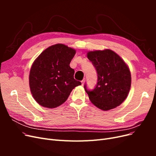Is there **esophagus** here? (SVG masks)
I'll use <instances>...</instances> for the list:
<instances>
[{"label": "esophagus", "instance_id": "34e87169", "mask_svg": "<svg viewBox=\"0 0 156 156\" xmlns=\"http://www.w3.org/2000/svg\"><path fill=\"white\" fill-rule=\"evenodd\" d=\"M84 82H85V79H84L83 80H82V81H81V84H82V85H83V84H84Z\"/></svg>", "mask_w": 156, "mask_h": 156}]
</instances>
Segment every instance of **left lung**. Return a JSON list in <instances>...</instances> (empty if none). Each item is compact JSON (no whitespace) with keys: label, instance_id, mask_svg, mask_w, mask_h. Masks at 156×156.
Masks as SVG:
<instances>
[{"label":"left lung","instance_id":"8db88e82","mask_svg":"<svg viewBox=\"0 0 156 156\" xmlns=\"http://www.w3.org/2000/svg\"><path fill=\"white\" fill-rule=\"evenodd\" d=\"M87 57L98 74L95 88L90 90L86 84L84 86L90 100L103 111L119 106L126 100L131 87L128 66L119 55L110 49L89 51Z\"/></svg>","mask_w":156,"mask_h":156}]
</instances>
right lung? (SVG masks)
<instances>
[{
    "label": "right lung",
    "mask_w": 156,
    "mask_h": 156,
    "mask_svg": "<svg viewBox=\"0 0 156 156\" xmlns=\"http://www.w3.org/2000/svg\"><path fill=\"white\" fill-rule=\"evenodd\" d=\"M75 49L64 44L51 45L32 64L29 75L30 92L42 107L55 108L67 100L71 92L81 83L74 79L69 64Z\"/></svg>",
    "instance_id": "add662e5"
}]
</instances>
